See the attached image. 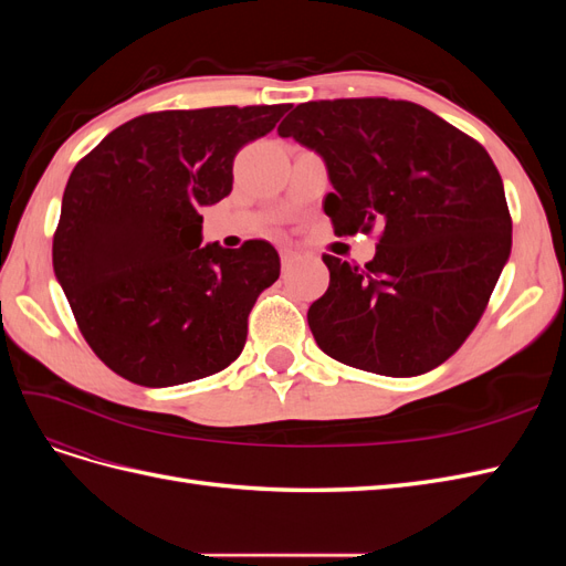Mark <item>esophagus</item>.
I'll return each mask as SVG.
<instances>
[{
	"instance_id": "1",
	"label": "esophagus",
	"mask_w": 566,
	"mask_h": 566,
	"mask_svg": "<svg viewBox=\"0 0 566 566\" xmlns=\"http://www.w3.org/2000/svg\"><path fill=\"white\" fill-rule=\"evenodd\" d=\"M297 262H300V254L290 252V250H283V252H281V264H283V271H285V273L293 271Z\"/></svg>"
}]
</instances>
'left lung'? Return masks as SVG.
Segmentation results:
<instances>
[{"instance_id": "1", "label": "left lung", "mask_w": 566, "mask_h": 566, "mask_svg": "<svg viewBox=\"0 0 566 566\" xmlns=\"http://www.w3.org/2000/svg\"><path fill=\"white\" fill-rule=\"evenodd\" d=\"M321 153L337 235L380 229L361 269L323 254L331 285L306 321L358 370L410 378L453 356L482 318L512 248L503 179L486 148L410 101L300 104L279 127Z\"/></svg>"}]
</instances>
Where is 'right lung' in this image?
Instances as JSON below:
<instances>
[{
    "instance_id": "obj_1",
    "label": "right lung",
    "mask_w": 566,
    "mask_h": 566,
    "mask_svg": "<svg viewBox=\"0 0 566 566\" xmlns=\"http://www.w3.org/2000/svg\"><path fill=\"white\" fill-rule=\"evenodd\" d=\"M285 106L146 113L67 179L54 271L82 337L119 378L172 387L241 356L248 316L281 273L266 241L200 245V208L231 193L233 158Z\"/></svg>"
}]
</instances>
